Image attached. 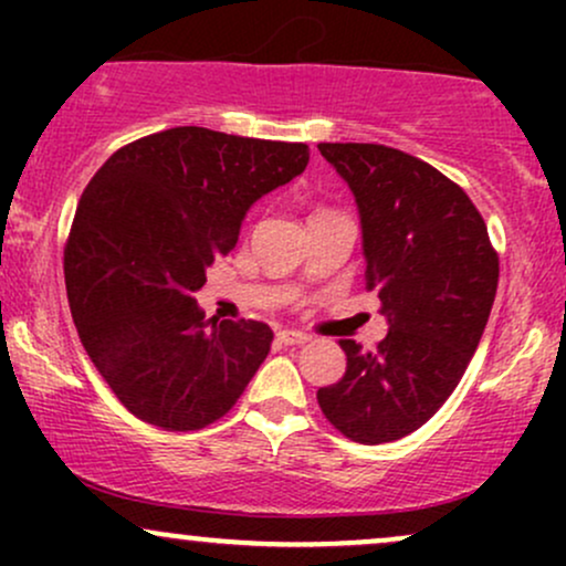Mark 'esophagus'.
Instances as JSON below:
<instances>
[{"label": "esophagus", "mask_w": 566, "mask_h": 566, "mask_svg": "<svg viewBox=\"0 0 566 566\" xmlns=\"http://www.w3.org/2000/svg\"><path fill=\"white\" fill-rule=\"evenodd\" d=\"M276 340L284 343V346H301V343H308L311 337L301 333V329H279Z\"/></svg>", "instance_id": "1"}]
</instances>
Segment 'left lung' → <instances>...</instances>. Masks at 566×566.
<instances>
[{
    "mask_svg": "<svg viewBox=\"0 0 566 566\" xmlns=\"http://www.w3.org/2000/svg\"><path fill=\"white\" fill-rule=\"evenodd\" d=\"M361 218L367 290L388 335L340 340L346 375L319 388L324 418L359 444L418 431L469 367L497 292V252L476 205L428 161L380 143H319Z\"/></svg>",
    "mask_w": 566,
    "mask_h": 566,
    "instance_id": "1",
    "label": "left lung"
}]
</instances>
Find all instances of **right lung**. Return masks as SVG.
Wrapping results in <instances>:
<instances>
[{
	"label": "right lung",
	"mask_w": 566,
	"mask_h": 566,
	"mask_svg": "<svg viewBox=\"0 0 566 566\" xmlns=\"http://www.w3.org/2000/svg\"><path fill=\"white\" fill-rule=\"evenodd\" d=\"M305 165V143L172 127L122 146L84 188L63 250L71 316L97 373L143 423H216L263 365L269 324L207 322L197 292L237 247L252 201Z\"/></svg>",
	"instance_id": "obj_1"
}]
</instances>
